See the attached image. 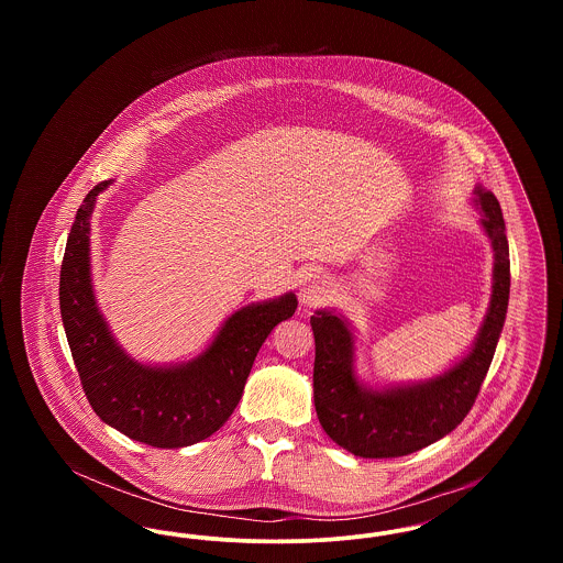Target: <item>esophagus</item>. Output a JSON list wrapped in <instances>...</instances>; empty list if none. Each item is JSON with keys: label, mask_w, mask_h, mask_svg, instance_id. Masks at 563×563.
I'll list each match as a JSON object with an SVG mask.
<instances>
[{"label": "esophagus", "mask_w": 563, "mask_h": 563, "mask_svg": "<svg viewBox=\"0 0 563 563\" xmlns=\"http://www.w3.org/2000/svg\"><path fill=\"white\" fill-rule=\"evenodd\" d=\"M331 278L324 276V274H314V276H308L301 287H299V303L303 308H317L319 303H322L329 294H331Z\"/></svg>", "instance_id": "34e87169"}]
</instances>
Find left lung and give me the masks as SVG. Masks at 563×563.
I'll use <instances>...</instances> for the list:
<instances>
[{
  "mask_svg": "<svg viewBox=\"0 0 563 563\" xmlns=\"http://www.w3.org/2000/svg\"><path fill=\"white\" fill-rule=\"evenodd\" d=\"M473 205L494 251L492 297L468 352L443 374L409 384L372 386L356 374V335L335 310H317L314 407L322 430L358 457H399L443 439L466 418L498 346L509 308L510 262L503 209L477 186Z\"/></svg>",
  "mask_w": 563,
  "mask_h": 563,
  "instance_id": "1",
  "label": "left lung"
}]
</instances>
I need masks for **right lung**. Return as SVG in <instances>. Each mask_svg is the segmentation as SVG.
Here are the masks:
<instances>
[{
	"instance_id": "obj_1",
	"label": "right lung",
	"mask_w": 563,
	"mask_h": 563,
	"mask_svg": "<svg viewBox=\"0 0 563 563\" xmlns=\"http://www.w3.org/2000/svg\"><path fill=\"white\" fill-rule=\"evenodd\" d=\"M109 186L88 191L65 246L58 299L67 342L86 399L106 424L152 448H188L228 422L257 352L278 322L294 317L297 297L289 291L236 310L188 363L136 361L99 310L90 272V219Z\"/></svg>"
}]
</instances>
